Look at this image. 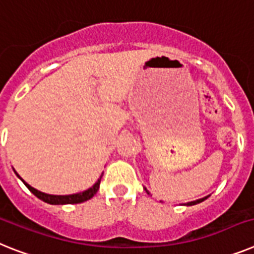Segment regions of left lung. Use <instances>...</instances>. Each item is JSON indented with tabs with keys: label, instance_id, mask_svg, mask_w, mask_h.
Wrapping results in <instances>:
<instances>
[{
	"label": "left lung",
	"instance_id": "8db88e82",
	"mask_svg": "<svg viewBox=\"0 0 254 254\" xmlns=\"http://www.w3.org/2000/svg\"><path fill=\"white\" fill-rule=\"evenodd\" d=\"M144 190H146V192H147V193H150V192H148V190H147V189H146V187H144ZM208 197H209V195H208V196H204V197H201V199L193 200V201H189V203H186V204H183V205H187V206H191V205H196V204H199V203H201V201H204V200H205V199H208Z\"/></svg>",
	"mask_w": 254,
	"mask_h": 254
}]
</instances>
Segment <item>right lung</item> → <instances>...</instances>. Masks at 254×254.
<instances>
[{
    "instance_id": "add662e5",
    "label": "right lung",
    "mask_w": 254,
    "mask_h": 254,
    "mask_svg": "<svg viewBox=\"0 0 254 254\" xmlns=\"http://www.w3.org/2000/svg\"><path fill=\"white\" fill-rule=\"evenodd\" d=\"M15 172V169H12ZM15 174H16V177H18L19 180L22 181L23 183H24L25 186L28 187V190L31 191L32 193L35 196H37L38 199L42 200V201H45V203L48 204H51V205H64V204H80V203H84V201H86V200L91 199L93 196L97 193V191L99 190V185H101V180H102V176H103V173L101 174V177L98 178L97 182L93 185L91 187H89L87 190H85V191H82V192H77V193H72V195H50V193H45V192H41V191H38V190L33 189V187L31 186V185H28V183L25 182L24 180H23L22 177L19 176L16 172H15Z\"/></svg>"
}]
</instances>
